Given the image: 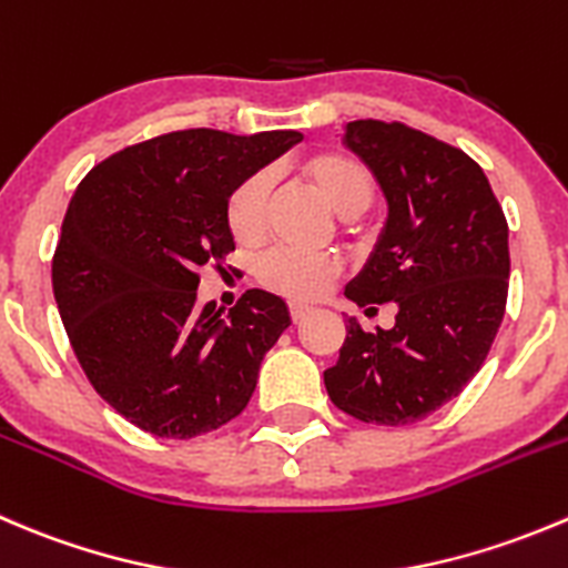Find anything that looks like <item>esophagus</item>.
<instances>
[{"instance_id": "34e87169", "label": "esophagus", "mask_w": 568, "mask_h": 568, "mask_svg": "<svg viewBox=\"0 0 568 568\" xmlns=\"http://www.w3.org/2000/svg\"><path fill=\"white\" fill-rule=\"evenodd\" d=\"M288 307H291V318H294V322H302V318L313 311L311 305H302V302H291Z\"/></svg>"}]
</instances>
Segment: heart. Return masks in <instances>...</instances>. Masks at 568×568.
<instances>
[{"label": "heart", "instance_id": "obj_1", "mask_svg": "<svg viewBox=\"0 0 568 568\" xmlns=\"http://www.w3.org/2000/svg\"><path fill=\"white\" fill-rule=\"evenodd\" d=\"M307 178L316 185L329 207L341 216H357L366 211L374 196V180L361 161L338 152L316 155L305 166ZM268 194L266 172L246 174L227 196V227L235 241L252 244L261 239L263 230V202ZM341 266L327 252H296V250H268L257 257L255 274L266 288L288 296V300H316L327 294L329 285L338 277Z\"/></svg>", "mask_w": 568, "mask_h": 568}]
</instances>
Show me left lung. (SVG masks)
Here are the masks:
<instances>
[{
  "label": "left lung",
  "mask_w": 568,
  "mask_h": 568,
  "mask_svg": "<svg viewBox=\"0 0 568 568\" xmlns=\"http://www.w3.org/2000/svg\"><path fill=\"white\" fill-rule=\"evenodd\" d=\"M344 144L372 169L388 219L346 300L390 329L346 322L338 363L324 372L335 407L368 424H413L480 372L508 302V222L483 169L464 150L399 121H349Z\"/></svg>",
  "instance_id": "1"
}]
</instances>
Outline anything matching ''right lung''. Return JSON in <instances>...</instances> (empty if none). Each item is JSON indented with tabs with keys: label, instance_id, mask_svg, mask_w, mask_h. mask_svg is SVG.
<instances>
[{
	"label": "right lung",
	"instance_id": "add662e5",
	"mask_svg": "<svg viewBox=\"0 0 568 568\" xmlns=\"http://www.w3.org/2000/svg\"><path fill=\"white\" fill-rule=\"evenodd\" d=\"M300 141L294 130L166 132L77 185L52 257L54 302L97 394L141 430L194 438L250 402L288 307L261 288L230 316L200 307V268H222L235 250L230 191Z\"/></svg>",
	"mask_w": 568,
	"mask_h": 568
}]
</instances>
